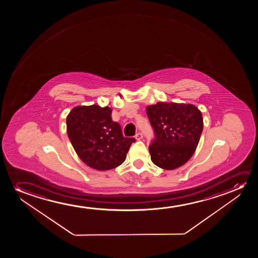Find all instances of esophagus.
Here are the masks:
<instances>
[{"instance_id":"1","label":"esophagus","mask_w":258,"mask_h":258,"mask_svg":"<svg viewBox=\"0 0 258 258\" xmlns=\"http://www.w3.org/2000/svg\"><path fill=\"white\" fill-rule=\"evenodd\" d=\"M143 137H144V136H143V134L140 133V132H138V134L135 136V138H136L137 140H141L142 138H143Z\"/></svg>"}]
</instances>
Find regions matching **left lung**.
Here are the masks:
<instances>
[{"mask_svg": "<svg viewBox=\"0 0 258 258\" xmlns=\"http://www.w3.org/2000/svg\"><path fill=\"white\" fill-rule=\"evenodd\" d=\"M146 113L155 136L149 146L153 164L166 170L184 165L200 140L201 112L190 104L159 102L147 106Z\"/></svg>", "mask_w": 258, "mask_h": 258, "instance_id": "obj_1", "label": "left lung"}]
</instances>
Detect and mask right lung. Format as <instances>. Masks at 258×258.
Here are the masks:
<instances>
[{
    "label": "right lung",
    "mask_w": 258,
    "mask_h": 258,
    "mask_svg": "<svg viewBox=\"0 0 258 258\" xmlns=\"http://www.w3.org/2000/svg\"><path fill=\"white\" fill-rule=\"evenodd\" d=\"M112 110L99 105L76 106L67 116L68 137L78 157L99 171L121 165L134 138H125Z\"/></svg>",
    "instance_id": "1"
}]
</instances>
